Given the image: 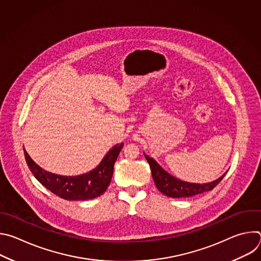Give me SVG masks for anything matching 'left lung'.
<instances>
[{
  "instance_id": "obj_1",
  "label": "left lung",
  "mask_w": 261,
  "mask_h": 261,
  "mask_svg": "<svg viewBox=\"0 0 261 261\" xmlns=\"http://www.w3.org/2000/svg\"><path fill=\"white\" fill-rule=\"evenodd\" d=\"M144 154V153H143ZM146 161L150 164L153 179L156 184L157 189L163 193L164 195L172 198H181V197H191L197 194H201L203 192H207L213 190L216 186L224 177L226 172L220 176L218 179L205 182V184H195L180 180L167 171H165L153 158L148 157L144 154Z\"/></svg>"
}]
</instances>
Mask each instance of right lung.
<instances>
[{
    "mask_svg": "<svg viewBox=\"0 0 261 261\" xmlns=\"http://www.w3.org/2000/svg\"><path fill=\"white\" fill-rule=\"evenodd\" d=\"M123 145V142L116 144L107 152L96 168L75 176H66L48 172L37 165L24 148L23 151L30 170L50 192L66 200H88L96 198L106 191L113 177L114 165Z\"/></svg>",
    "mask_w": 261,
    "mask_h": 261,
    "instance_id": "right-lung-1",
    "label": "right lung"
}]
</instances>
